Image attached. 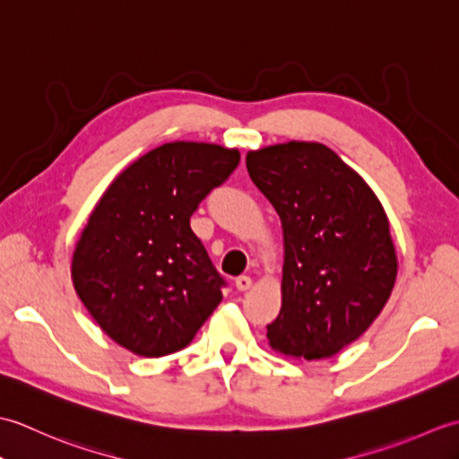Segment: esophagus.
Listing matches in <instances>:
<instances>
[{"instance_id": "esophagus-1", "label": "esophagus", "mask_w": 459, "mask_h": 459, "mask_svg": "<svg viewBox=\"0 0 459 459\" xmlns=\"http://www.w3.org/2000/svg\"><path fill=\"white\" fill-rule=\"evenodd\" d=\"M235 284H237V290H238V291H247V290L252 288V278H250V276H238V278L235 280Z\"/></svg>"}]
</instances>
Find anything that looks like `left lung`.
Returning a JSON list of instances; mask_svg holds the SVG:
<instances>
[{"mask_svg":"<svg viewBox=\"0 0 459 459\" xmlns=\"http://www.w3.org/2000/svg\"><path fill=\"white\" fill-rule=\"evenodd\" d=\"M250 179L281 221V307L272 349L327 359L353 343L386 306L396 250L386 212L357 171L316 142L248 152Z\"/></svg>","mask_w":459,"mask_h":459,"instance_id":"left-lung-1","label":"left lung"}]
</instances>
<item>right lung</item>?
<instances>
[{
    "label": "right lung",
    "mask_w": 459,
    "mask_h": 459,
    "mask_svg": "<svg viewBox=\"0 0 459 459\" xmlns=\"http://www.w3.org/2000/svg\"><path fill=\"white\" fill-rule=\"evenodd\" d=\"M238 161V150L217 143H163L96 203L71 274L84 307L118 345L142 357L175 353L221 304L224 280L189 221Z\"/></svg>",
    "instance_id": "right-lung-1"
}]
</instances>
